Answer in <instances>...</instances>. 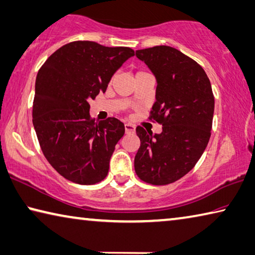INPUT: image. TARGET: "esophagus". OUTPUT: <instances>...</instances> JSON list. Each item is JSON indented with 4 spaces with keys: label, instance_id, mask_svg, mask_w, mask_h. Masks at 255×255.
Here are the masks:
<instances>
[{
    "label": "esophagus",
    "instance_id": "obj_1",
    "mask_svg": "<svg viewBox=\"0 0 255 255\" xmlns=\"http://www.w3.org/2000/svg\"><path fill=\"white\" fill-rule=\"evenodd\" d=\"M125 130H126L127 134H132V132H135L136 127L132 124H126L125 125Z\"/></svg>",
    "mask_w": 255,
    "mask_h": 255
}]
</instances>
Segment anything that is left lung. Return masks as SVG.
I'll return each mask as SVG.
<instances>
[{
	"label": "left lung",
	"mask_w": 255,
	"mask_h": 255,
	"mask_svg": "<svg viewBox=\"0 0 255 255\" xmlns=\"http://www.w3.org/2000/svg\"><path fill=\"white\" fill-rule=\"evenodd\" d=\"M136 56L155 77L152 118L162 131L136 128L135 171L148 184L167 185L191 171L207 148L215 112L211 83L199 63L173 47L138 50Z\"/></svg>",
	"instance_id": "8db88e82"
}]
</instances>
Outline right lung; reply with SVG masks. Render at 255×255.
Here are the masks:
<instances>
[{
    "label": "right lung",
    "instance_id": "add662e5",
    "mask_svg": "<svg viewBox=\"0 0 255 255\" xmlns=\"http://www.w3.org/2000/svg\"><path fill=\"white\" fill-rule=\"evenodd\" d=\"M134 55L129 47L78 40L60 47L39 69L33 125L46 160L66 179L93 185L107 177L125 126L116 118L95 123L88 102L107 91L112 76Z\"/></svg>",
    "mask_w": 255,
    "mask_h": 255
}]
</instances>
